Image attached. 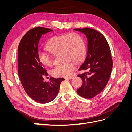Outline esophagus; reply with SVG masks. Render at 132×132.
<instances>
[{"label":"esophagus","mask_w":132,"mask_h":132,"mask_svg":"<svg viewBox=\"0 0 132 132\" xmlns=\"http://www.w3.org/2000/svg\"><path fill=\"white\" fill-rule=\"evenodd\" d=\"M73 78H74L73 77H66L65 78V80H70V79H72Z\"/></svg>","instance_id":"1"}]
</instances>
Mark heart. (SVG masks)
Wrapping results in <instances>:
<instances>
[{"label": "heart", "instance_id": "b5f03b06", "mask_svg": "<svg viewBox=\"0 0 132 132\" xmlns=\"http://www.w3.org/2000/svg\"><path fill=\"white\" fill-rule=\"evenodd\" d=\"M46 47L54 55L60 54V59L62 62L51 71L52 75L55 77H68L72 75L75 69L76 63L81 62L85 55L83 39L79 35L74 32L53 37ZM38 58L43 65L47 67L52 65V58L46 52H39Z\"/></svg>", "mask_w": 132, "mask_h": 132}]
</instances>
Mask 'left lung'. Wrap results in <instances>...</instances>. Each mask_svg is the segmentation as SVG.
Returning <instances> with one entry per match:
<instances>
[{"instance_id":"1","label":"left lung","mask_w":132,"mask_h":132,"mask_svg":"<svg viewBox=\"0 0 132 132\" xmlns=\"http://www.w3.org/2000/svg\"><path fill=\"white\" fill-rule=\"evenodd\" d=\"M74 30L84 34L87 39L86 57L79 69L84 72L78 75L82 80V85L77 93L84 98H91L100 93L109 81L113 65L110 48L105 37L97 31L88 27Z\"/></svg>"}]
</instances>
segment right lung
<instances>
[{
  "mask_svg": "<svg viewBox=\"0 0 132 132\" xmlns=\"http://www.w3.org/2000/svg\"><path fill=\"white\" fill-rule=\"evenodd\" d=\"M52 31L42 27L33 28L22 38L18 46V75L22 85L30 98L41 103L53 100L61 82L65 80L52 77L50 82L43 81V77L48 73L39 60L38 45L42 35Z\"/></svg>",
  "mask_w": 132,
  "mask_h": 132,
  "instance_id": "obj_1",
  "label": "right lung"
}]
</instances>
